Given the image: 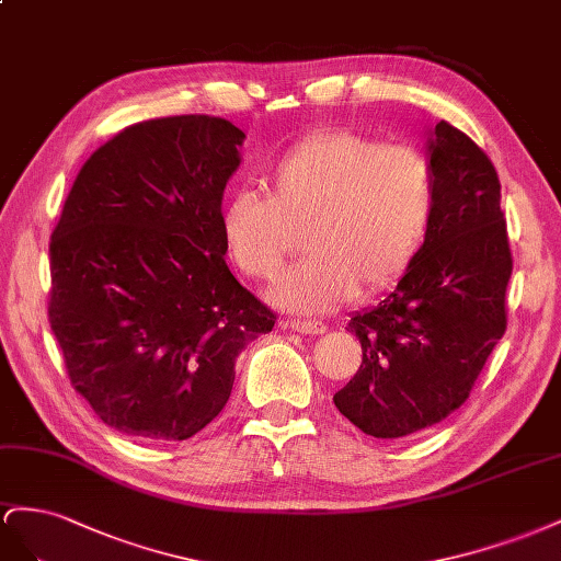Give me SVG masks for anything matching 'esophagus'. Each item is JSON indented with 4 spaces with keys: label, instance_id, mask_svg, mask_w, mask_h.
I'll use <instances>...</instances> for the list:
<instances>
[{
    "label": "esophagus",
    "instance_id": "1",
    "mask_svg": "<svg viewBox=\"0 0 561 561\" xmlns=\"http://www.w3.org/2000/svg\"><path fill=\"white\" fill-rule=\"evenodd\" d=\"M286 329L291 331H298V333H310V335H317V333H324L327 331V324L324 322H308V319H291V322H284Z\"/></svg>",
    "mask_w": 561,
    "mask_h": 561
}]
</instances>
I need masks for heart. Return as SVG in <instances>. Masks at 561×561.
<instances>
[{
  "label": "heart",
  "instance_id": "heart-1",
  "mask_svg": "<svg viewBox=\"0 0 561 561\" xmlns=\"http://www.w3.org/2000/svg\"><path fill=\"white\" fill-rule=\"evenodd\" d=\"M263 195L242 190L220 206L230 261L253 279L279 275L302 226L298 261L272 289L277 306L322 314L376 291L419 259L435 216V173L425 152L380 146L352 131L298 140L263 173Z\"/></svg>",
  "mask_w": 561,
  "mask_h": 561
}]
</instances>
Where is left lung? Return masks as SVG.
Here are the masks:
<instances>
[{"mask_svg": "<svg viewBox=\"0 0 561 561\" xmlns=\"http://www.w3.org/2000/svg\"><path fill=\"white\" fill-rule=\"evenodd\" d=\"M435 216L419 259L378 306L355 312L359 371L333 404L362 432L399 439L454 413L507 327L512 253L501 181L486 152L449 122L427 138Z\"/></svg>", "mask_w": 561, "mask_h": 561, "instance_id": "obj_1", "label": "left lung"}]
</instances>
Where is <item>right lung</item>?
Listing matches in <instances>:
<instances>
[{"label":"right lung","instance_id":"obj_1","mask_svg":"<svg viewBox=\"0 0 561 561\" xmlns=\"http://www.w3.org/2000/svg\"><path fill=\"white\" fill-rule=\"evenodd\" d=\"M244 138L209 115L126 126L62 206L51 331L72 388L122 435H197L228 404L239 352L275 327L222 259L218 216Z\"/></svg>","mask_w":561,"mask_h":561}]
</instances>
